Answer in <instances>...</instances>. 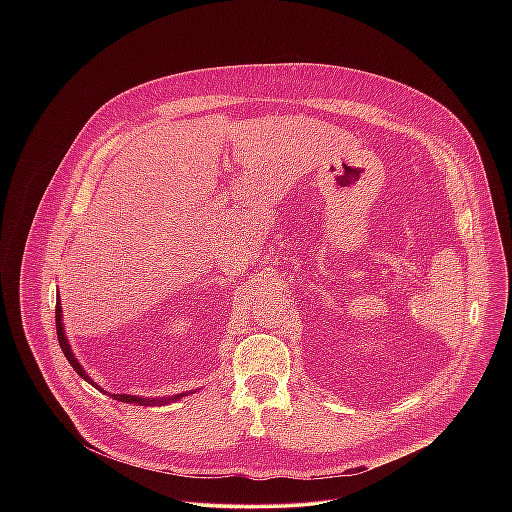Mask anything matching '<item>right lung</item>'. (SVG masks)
I'll return each mask as SVG.
<instances>
[{"label": "right lung", "mask_w": 512, "mask_h": 512, "mask_svg": "<svg viewBox=\"0 0 512 512\" xmlns=\"http://www.w3.org/2000/svg\"><path fill=\"white\" fill-rule=\"evenodd\" d=\"M55 317H57V337H59V345H61V349H63V353H65V357H67V361H69L74 370H76V374H80L86 382H90L92 386H96L94 380L84 372V368L80 366V363L74 359V355L71 353V345H69V341H67V337H65L63 321H61V301H57ZM96 388H98V386H96ZM98 390L102 392V388H98ZM108 396H112L114 400L128 402V404H138V406H163V404L175 402V400H179V398H183V396H187V394H175V396H169V398H140V396H130V394H108Z\"/></svg>", "instance_id": "right-lung-1"}]
</instances>
